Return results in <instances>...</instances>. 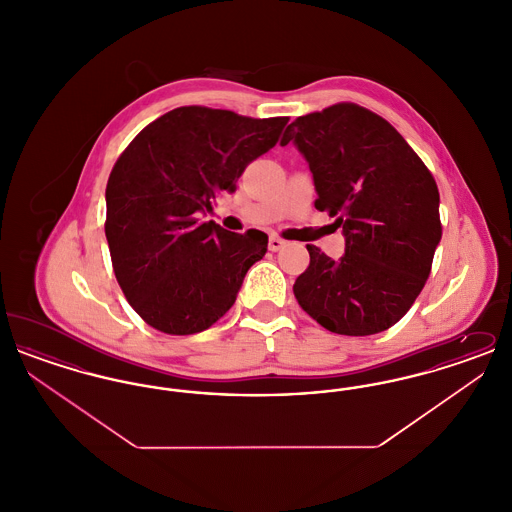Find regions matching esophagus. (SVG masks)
Wrapping results in <instances>:
<instances>
[{
    "label": "esophagus",
    "mask_w": 512,
    "mask_h": 512,
    "mask_svg": "<svg viewBox=\"0 0 512 512\" xmlns=\"http://www.w3.org/2000/svg\"><path fill=\"white\" fill-rule=\"evenodd\" d=\"M282 247H286V242H284L282 238L270 236V240H268V249H270V251H280Z\"/></svg>",
    "instance_id": "obj_1"
}]
</instances>
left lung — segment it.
<instances>
[{
  "mask_svg": "<svg viewBox=\"0 0 512 512\" xmlns=\"http://www.w3.org/2000/svg\"><path fill=\"white\" fill-rule=\"evenodd\" d=\"M290 142L313 172L315 207L345 236L338 261L307 245L297 303L334 334L388 330L422 292L441 240L432 172L390 122L355 103L297 117L280 144Z\"/></svg>",
  "mask_w": 512,
  "mask_h": 512,
  "instance_id": "1",
  "label": "left lung"
}]
</instances>
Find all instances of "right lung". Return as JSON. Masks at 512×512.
I'll return each instance as SVG.
<instances>
[{"instance_id": "obj_1", "label": "right lung", "mask_w": 512, "mask_h": 512, "mask_svg": "<svg viewBox=\"0 0 512 512\" xmlns=\"http://www.w3.org/2000/svg\"><path fill=\"white\" fill-rule=\"evenodd\" d=\"M288 121L178 107L122 151L105 190V236L122 293L155 330H207L265 257V232L236 234L201 217L219 195L236 192L245 167L276 146Z\"/></svg>"}]
</instances>
